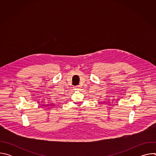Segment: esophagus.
I'll list each match as a JSON object with an SVG mask.
<instances>
[{"label":"esophagus","mask_w":156,"mask_h":156,"mask_svg":"<svg viewBox=\"0 0 156 156\" xmlns=\"http://www.w3.org/2000/svg\"><path fill=\"white\" fill-rule=\"evenodd\" d=\"M79 86H75V89H76V90H78V89H79Z\"/></svg>","instance_id":"obj_1"}]
</instances>
